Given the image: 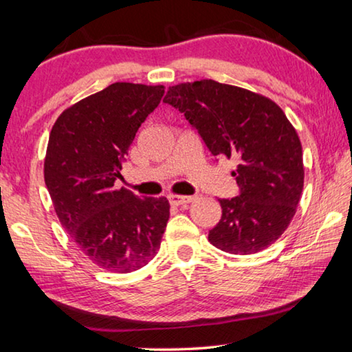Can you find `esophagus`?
Listing matches in <instances>:
<instances>
[{
    "mask_svg": "<svg viewBox=\"0 0 352 352\" xmlns=\"http://www.w3.org/2000/svg\"><path fill=\"white\" fill-rule=\"evenodd\" d=\"M170 203L173 206H184V204H188L193 201V197H182V195H170L168 197Z\"/></svg>",
    "mask_w": 352,
    "mask_h": 352,
    "instance_id": "34e87169",
    "label": "esophagus"
}]
</instances>
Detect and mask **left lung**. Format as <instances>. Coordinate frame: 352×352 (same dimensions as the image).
I'll return each instance as SVG.
<instances>
[{"label": "left lung", "mask_w": 352, "mask_h": 352, "mask_svg": "<svg viewBox=\"0 0 352 352\" xmlns=\"http://www.w3.org/2000/svg\"><path fill=\"white\" fill-rule=\"evenodd\" d=\"M165 104L197 129L210 154L237 162L239 195L219 199L221 219L209 231L214 247L250 255L274 244L293 220L304 188L302 146L275 102L214 80L171 86Z\"/></svg>", "instance_id": "1"}]
</instances>
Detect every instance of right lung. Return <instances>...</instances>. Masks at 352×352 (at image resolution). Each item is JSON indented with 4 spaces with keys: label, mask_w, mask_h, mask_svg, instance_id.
I'll return each mask as SVG.
<instances>
[{
    "label": "right lung",
    "mask_w": 352,
    "mask_h": 352,
    "mask_svg": "<svg viewBox=\"0 0 352 352\" xmlns=\"http://www.w3.org/2000/svg\"><path fill=\"white\" fill-rule=\"evenodd\" d=\"M164 93L162 85L113 83L66 108L48 138L44 177L58 219L75 245L111 272L146 266L170 219L165 197L115 188L135 133Z\"/></svg>",
    "instance_id": "1"
}]
</instances>
